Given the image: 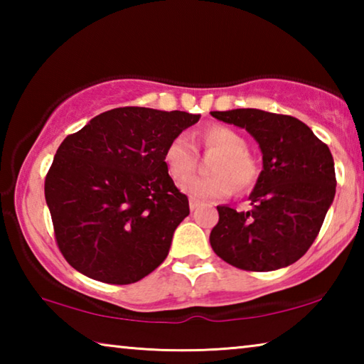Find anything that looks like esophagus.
I'll return each mask as SVG.
<instances>
[{
  "instance_id": "esophagus-1",
  "label": "esophagus",
  "mask_w": 364,
  "mask_h": 364,
  "mask_svg": "<svg viewBox=\"0 0 364 364\" xmlns=\"http://www.w3.org/2000/svg\"><path fill=\"white\" fill-rule=\"evenodd\" d=\"M202 205V202L199 199H194V197H189V208L191 210H196L197 207Z\"/></svg>"
}]
</instances>
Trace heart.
<instances>
[{
  "instance_id": "b5f03b06",
  "label": "heart",
  "mask_w": 364,
  "mask_h": 364,
  "mask_svg": "<svg viewBox=\"0 0 364 364\" xmlns=\"http://www.w3.org/2000/svg\"><path fill=\"white\" fill-rule=\"evenodd\" d=\"M205 149L218 152L212 160L210 176H194L181 184V189L194 199H223L232 188L244 191L255 183L258 168L249 156L244 138L232 128L215 125L202 133ZM164 162L175 181H183L193 173L196 165V146L188 134H178L165 147ZM235 186L232 187V184Z\"/></svg>"
}]
</instances>
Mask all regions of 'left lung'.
<instances>
[{"label": "left lung", "instance_id": "left-lung-1", "mask_svg": "<svg viewBox=\"0 0 364 364\" xmlns=\"http://www.w3.org/2000/svg\"><path fill=\"white\" fill-rule=\"evenodd\" d=\"M244 128L262 151L263 170L237 212L218 205L210 245L221 260L247 271H274L299 260L315 241L336 196L334 159L304 122L260 109L210 112Z\"/></svg>", "mask_w": 364, "mask_h": 364}]
</instances>
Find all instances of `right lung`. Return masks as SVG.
Segmentation results:
<instances>
[{"instance_id": "right-lung-1", "label": "right lung", "mask_w": 364, "mask_h": 364, "mask_svg": "<svg viewBox=\"0 0 364 364\" xmlns=\"http://www.w3.org/2000/svg\"><path fill=\"white\" fill-rule=\"evenodd\" d=\"M200 115L119 107L69 134L45 181L46 204L65 260L107 284H132L168 255L188 197L171 180L165 147Z\"/></svg>"}]
</instances>
